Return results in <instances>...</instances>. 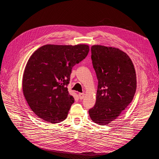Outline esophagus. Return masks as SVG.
Wrapping results in <instances>:
<instances>
[{
  "mask_svg": "<svg viewBox=\"0 0 159 159\" xmlns=\"http://www.w3.org/2000/svg\"><path fill=\"white\" fill-rule=\"evenodd\" d=\"M84 96H85V94L84 93H79V97H80V99H83L84 98Z\"/></svg>",
  "mask_w": 159,
  "mask_h": 159,
  "instance_id": "obj_1",
  "label": "esophagus"
}]
</instances>
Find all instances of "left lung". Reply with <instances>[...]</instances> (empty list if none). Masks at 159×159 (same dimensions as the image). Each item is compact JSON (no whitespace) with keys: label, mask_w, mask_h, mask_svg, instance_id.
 <instances>
[{"label":"left lung","mask_w":159,"mask_h":159,"mask_svg":"<svg viewBox=\"0 0 159 159\" xmlns=\"http://www.w3.org/2000/svg\"><path fill=\"white\" fill-rule=\"evenodd\" d=\"M91 51L98 85L96 102L89 114L93 122L104 125L117 119L132 102L136 73L129 56L118 48L94 45Z\"/></svg>","instance_id":"1"}]
</instances>
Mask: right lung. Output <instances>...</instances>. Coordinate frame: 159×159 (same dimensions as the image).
I'll use <instances>...</instances> for the list:
<instances>
[{
	"mask_svg": "<svg viewBox=\"0 0 159 159\" xmlns=\"http://www.w3.org/2000/svg\"><path fill=\"white\" fill-rule=\"evenodd\" d=\"M89 50L85 44H47L33 53L24 71L22 90L38 117L51 123L66 119L74 102L67 88L72 68L85 58Z\"/></svg>",
	"mask_w": 159,
	"mask_h": 159,
	"instance_id": "right-lung-1",
	"label": "right lung"
}]
</instances>
